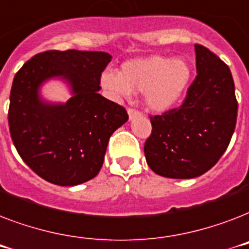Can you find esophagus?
Wrapping results in <instances>:
<instances>
[{"mask_svg": "<svg viewBox=\"0 0 249 249\" xmlns=\"http://www.w3.org/2000/svg\"><path fill=\"white\" fill-rule=\"evenodd\" d=\"M128 115H129V120H133V119H136V117L141 116L140 111H137L134 108H129L128 109Z\"/></svg>", "mask_w": 249, "mask_h": 249, "instance_id": "obj_1", "label": "esophagus"}]
</instances>
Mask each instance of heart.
I'll return each mask as SVG.
<instances>
[{"mask_svg": "<svg viewBox=\"0 0 249 249\" xmlns=\"http://www.w3.org/2000/svg\"><path fill=\"white\" fill-rule=\"evenodd\" d=\"M191 66L185 59L152 55L125 62L120 73L106 70L101 84L112 97H129L132 91L144 93L146 106L165 112L183 97L191 80Z\"/></svg>", "mask_w": 249, "mask_h": 249, "instance_id": "b5f03b06", "label": "heart"}]
</instances>
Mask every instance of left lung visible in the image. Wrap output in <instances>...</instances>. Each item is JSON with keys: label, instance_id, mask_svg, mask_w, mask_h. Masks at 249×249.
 Masks as SVG:
<instances>
[{"label": "left lung", "instance_id": "1", "mask_svg": "<svg viewBox=\"0 0 249 249\" xmlns=\"http://www.w3.org/2000/svg\"><path fill=\"white\" fill-rule=\"evenodd\" d=\"M196 77L178 108L151 117L144 143L148 166L168 178L199 177L226 151L235 129L238 102L230 68L195 45Z\"/></svg>", "mask_w": 249, "mask_h": 249}]
</instances>
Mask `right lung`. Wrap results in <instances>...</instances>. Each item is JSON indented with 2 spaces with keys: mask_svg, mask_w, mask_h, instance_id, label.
I'll return each mask as SVG.
<instances>
[{
  "mask_svg": "<svg viewBox=\"0 0 249 249\" xmlns=\"http://www.w3.org/2000/svg\"><path fill=\"white\" fill-rule=\"evenodd\" d=\"M112 56L103 52L49 50L31 58L14 77L10 93L11 140L27 165L45 181L76 186L99 173L109 137L128 121L124 107L98 93ZM68 84L67 102L45 101L49 79Z\"/></svg>",
  "mask_w": 249,
  "mask_h": 249,
  "instance_id": "obj_1",
  "label": "right lung"
}]
</instances>
